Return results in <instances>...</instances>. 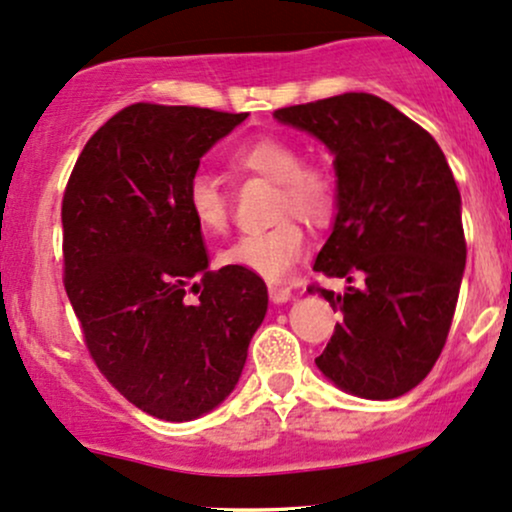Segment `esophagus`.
<instances>
[{"label":"esophagus","mask_w":512,"mask_h":512,"mask_svg":"<svg viewBox=\"0 0 512 512\" xmlns=\"http://www.w3.org/2000/svg\"><path fill=\"white\" fill-rule=\"evenodd\" d=\"M268 295H271V300L275 304H285L292 297V290H290V287H283V285H271V287H268Z\"/></svg>","instance_id":"34e87169"}]
</instances>
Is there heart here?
Listing matches in <instances>:
<instances>
[{"mask_svg": "<svg viewBox=\"0 0 512 512\" xmlns=\"http://www.w3.org/2000/svg\"><path fill=\"white\" fill-rule=\"evenodd\" d=\"M295 142L285 137H256L234 149L232 164L241 171L263 176L280 186L278 215L295 212L307 222L321 225L336 210V176L321 162H300ZM186 208L203 232L220 234L229 225V203L220 181L195 174L186 188ZM307 234L295 217H283L278 225L239 237L222 249L220 261L266 280H283L304 256Z\"/></svg>", "mask_w": 512, "mask_h": 512, "instance_id": "b5f03b06", "label": "heart"}]
</instances>
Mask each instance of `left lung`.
Masks as SVG:
<instances>
[{"label":"left lung","instance_id":"left-lung-1","mask_svg":"<svg viewBox=\"0 0 512 512\" xmlns=\"http://www.w3.org/2000/svg\"><path fill=\"white\" fill-rule=\"evenodd\" d=\"M278 123L333 154L336 217L314 271L346 278V292L309 287L341 312L314 363L360 399L411 392L447 341L467 244L462 198L438 142L372 94L280 108Z\"/></svg>","mask_w":512,"mask_h":512}]
</instances>
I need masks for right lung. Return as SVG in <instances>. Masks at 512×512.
<instances>
[{
	"mask_svg": "<svg viewBox=\"0 0 512 512\" xmlns=\"http://www.w3.org/2000/svg\"><path fill=\"white\" fill-rule=\"evenodd\" d=\"M244 120L123 108L84 145L62 200L65 290L86 348L130 404L162 421H195L234 392L268 312L258 275L210 271L186 208L203 154Z\"/></svg>",
	"mask_w": 512,
	"mask_h": 512,
	"instance_id": "right-lung-1",
	"label": "right lung"
}]
</instances>
